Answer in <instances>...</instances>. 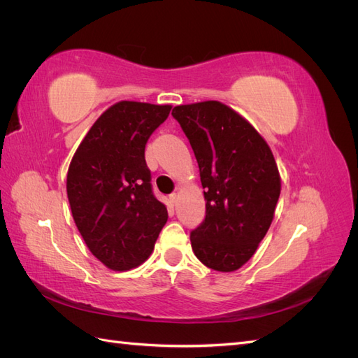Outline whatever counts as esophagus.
I'll list each match as a JSON object with an SVG mask.
<instances>
[{"label": "esophagus", "mask_w": 358, "mask_h": 358, "mask_svg": "<svg viewBox=\"0 0 358 358\" xmlns=\"http://www.w3.org/2000/svg\"><path fill=\"white\" fill-rule=\"evenodd\" d=\"M169 200H170L171 206H175V204H176V200H178V196H176V194H170V196H169Z\"/></svg>", "instance_id": "obj_1"}]
</instances>
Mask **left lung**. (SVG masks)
<instances>
[{"instance_id":"obj_1","label":"left lung","mask_w":358,"mask_h":358,"mask_svg":"<svg viewBox=\"0 0 358 358\" xmlns=\"http://www.w3.org/2000/svg\"><path fill=\"white\" fill-rule=\"evenodd\" d=\"M204 188L206 216L191 231L192 251L218 272L241 268L273 220L280 179L272 150L248 121L220 101L176 106Z\"/></svg>"}]
</instances>
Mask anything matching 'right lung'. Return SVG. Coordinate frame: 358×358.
I'll return each mask as SVG.
<instances>
[{
	"mask_svg": "<svg viewBox=\"0 0 358 358\" xmlns=\"http://www.w3.org/2000/svg\"><path fill=\"white\" fill-rule=\"evenodd\" d=\"M171 106L119 101L85 136L71 159L67 196L90 251L112 270L142 264L167 222L145 159L149 137Z\"/></svg>",
	"mask_w": 358,
	"mask_h": 358,
	"instance_id": "1",
	"label": "right lung"
}]
</instances>
